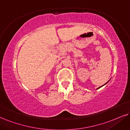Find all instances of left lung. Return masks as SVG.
Listing matches in <instances>:
<instances>
[{"instance_id": "left-lung-1", "label": "left lung", "mask_w": 130, "mask_h": 130, "mask_svg": "<svg viewBox=\"0 0 130 130\" xmlns=\"http://www.w3.org/2000/svg\"><path fill=\"white\" fill-rule=\"evenodd\" d=\"M108 82H107V83H108ZM107 83H105V84H107ZM104 85H105V84H104ZM103 86H104V85H103ZM100 87H99V88H98V89H99V88H100Z\"/></svg>"}]
</instances>
